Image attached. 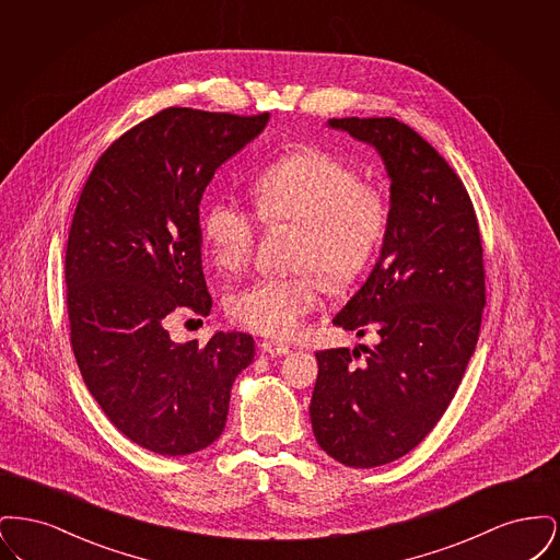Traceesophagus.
I'll return each mask as SVG.
<instances>
[{
	"label": "esophagus",
	"instance_id": "1",
	"mask_svg": "<svg viewBox=\"0 0 560 560\" xmlns=\"http://www.w3.org/2000/svg\"><path fill=\"white\" fill-rule=\"evenodd\" d=\"M260 350L268 357H285L290 354V347L285 342H277V340H265L260 345Z\"/></svg>",
	"mask_w": 560,
	"mask_h": 560
}]
</instances>
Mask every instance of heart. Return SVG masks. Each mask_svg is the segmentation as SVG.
<instances>
[{
  "label": "heart",
  "mask_w": 560,
  "mask_h": 560,
  "mask_svg": "<svg viewBox=\"0 0 560 560\" xmlns=\"http://www.w3.org/2000/svg\"><path fill=\"white\" fill-rule=\"evenodd\" d=\"M258 218L267 224L292 222L302 229L295 277H262L229 300L231 317L270 338H292L317 311L327 292L347 288L368 272L390 226V203L382 188L319 149H300L267 165L252 183ZM213 262L235 272L249 262L258 241V220L233 195L208 206L201 220Z\"/></svg>",
  "instance_id": "obj_1"
}]
</instances>
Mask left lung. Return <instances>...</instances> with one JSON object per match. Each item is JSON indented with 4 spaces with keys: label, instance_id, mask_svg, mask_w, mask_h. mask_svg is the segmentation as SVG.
Wrapping results in <instances>:
<instances>
[{
    "label": "left lung",
    "instance_id": "1",
    "mask_svg": "<svg viewBox=\"0 0 560 560\" xmlns=\"http://www.w3.org/2000/svg\"><path fill=\"white\" fill-rule=\"evenodd\" d=\"M329 126L375 147L390 178V226L363 288L334 323L377 345L317 352L311 422L350 468L395 462L450 407L479 340L485 267L470 195L427 140L395 117Z\"/></svg>",
    "mask_w": 560,
    "mask_h": 560
}]
</instances>
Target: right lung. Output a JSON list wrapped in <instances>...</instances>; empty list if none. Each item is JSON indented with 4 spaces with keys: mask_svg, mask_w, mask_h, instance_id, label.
Wrapping results in <instances>:
<instances>
[{
    "mask_svg": "<svg viewBox=\"0 0 560 560\" xmlns=\"http://www.w3.org/2000/svg\"><path fill=\"white\" fill-rule=\"evenodd\" d=\"M268 117L163 108L119 136L81 190L65 256L71 347L110 424L149 452L212 445L231 386L254 359L247 334L178 345L165 317L176 308L210 315L199 203L215 170Z\"/></svg>",
    "mask_w": 560,
    "mask_h": 560,
    "instance_id": "obj_1",
    "label": "right lung"
}]
</instances>
